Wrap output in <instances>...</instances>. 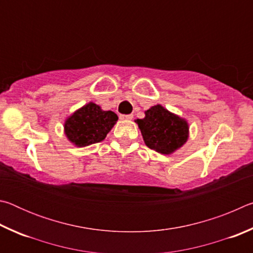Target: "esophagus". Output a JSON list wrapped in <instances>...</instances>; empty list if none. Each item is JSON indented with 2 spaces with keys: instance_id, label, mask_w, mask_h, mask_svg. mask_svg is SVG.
Returning <instances> with one entry per match:
<instances>
[{
  "instance_id": "esophagus-1",
  "label": "esophagus",
  "mask_w": 253,
  "mask_h": 253,
  "mask_svg": "<svg viewBox=\"0 0 253 253\" xmlns=\"http://www.w3.org/2000/svg\"><path fill=\"white\" fill-rule=\"evenodd\" d=\"M121 119H123V121H130V119H132V115L131 114H129V115H121Z\"/></svg>"
}]
</instances>
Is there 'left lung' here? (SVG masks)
I'll use <instances>...</instances> for the list:
<instances>
[{
    "mask_svg": "<svg viewBox=\"0 0 253 253\" xmlns=\"http://www.w3.org/2000/svg\"><path fill=\"white\" fill-rule=\"evenodd\" d=\"M136 123L146 146L161 154L173 153L187 140V123L161 105L145 111V118Z\"/></svg>",
    "mask_w": 253,
    "mask_h": 253,
    "instance_id": "left-lung-1",
    "label": "left lung"
}]
</instances>
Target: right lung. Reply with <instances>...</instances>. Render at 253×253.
<instances>
[{"instance_id": "add662e5", "label": "right lung", "mask_w": 253, "mask_h": 253, "mask_svg": "<svg viewBox=\"0 0 253 253\" xmlns=\"http://www.w3.org/2000/svg\"><path fill=\"white\" fill-rule=\"evenodd\" d=\"M117 121V115L113 111H104L99 106L89 102L67 119L65 131L69 140L84 147L104 140Z\"/></svg>"}]
</instances>
